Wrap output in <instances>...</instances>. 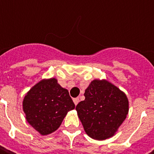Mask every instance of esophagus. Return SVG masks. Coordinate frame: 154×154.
Returning <instances> with one entry per match:
<instances>
[{
  "mask_svg": "<svg viewBox=\"0 0 154 154\" xmlns=\"http://www.w3.org/2000/svg\"><path fill=\"white\" fill-rule=\"evenodd\" d=\"M79 102H80V98H74V104H75V105H77Z\"/></svg>",
  "mask_w": 154,
  "mask_h": 154,
  "instance_id": "obj_1",
  "label": "esophagus"
}]
</instances>
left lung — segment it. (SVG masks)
Returning a JSON list of instances; mask_svg holds the SVG:
<instances>
[{
	"instance_id": "8db88e82",
	"label": "left lung",
	"mask_w": 154,
	"mask_h": 154,
	"mask_svg": "<svg viewBox=\"0 0 154 154\" xmlns=\"http://www.w3.org/2000/svg\"><path fill=\"white\" fill-rule=\"evenodd\" d=\"M84 96L75 109L86 133L98 140L113 136L128 112L126 94L108 80H94Z\"/></svg>"
}]
</instances>
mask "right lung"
<instances>
[{
    "label": "right lung",
    "mask_w": 154,
    "mask_h": 154,
    "mask_svg": "<svg viewBox=\"0 0 154 154\" xmlns=\"http://www.w3.org/2000/svg\"><path fill=\"white\" fill-rule=\"evenodd\" d=\"M75 105L68 91L51 78L32 86L23 100V110L30 125L42 135L55 132Z\"/></svg>",
    "instance_id": "1"
}]
</instances>
